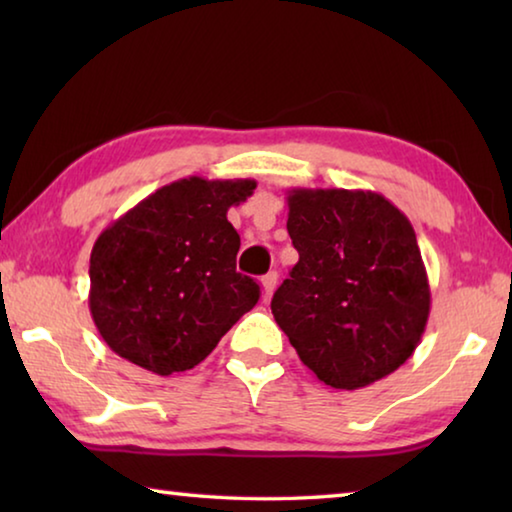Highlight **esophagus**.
<instances>
[{
	"label": "esophagus",
	"mask_w": 512,
	"mask_h": 512,
	"mask_svg": "<svg viewBox=\"0 0 512 512\" xmlns=\"http://www.w3.org/2000/svg\"><path fill=\"white\" fill-rule=\"evenodd\" d=\"M262 287H264V296H266V298L271 296V293H273L275 287H277V273H275V271L266 273V275L262 277Z\"/></svg>",
	"instance_id": "obj_1"
}]
</instances>
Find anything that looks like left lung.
I'll use <instances>...</instances> for the list:
<instances>
[{"label":"left lung","mask_w":512,"mask_h":512,"mask_svg":"<svg viewBox=\"0 0 512 512\" xmlns=\"http://www.w3.org/2000/svg\"><path fill=\"white\" fill-rule=\"evenodd\" d=\"M298 264L271 300L300 361L357 391L395 372L427 327L431 291L411 221L377 192L291 189Z\"/></svg>","instance_id":"left-lung-1"}]
</instances>
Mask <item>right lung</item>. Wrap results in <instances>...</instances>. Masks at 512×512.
Segmentation results:
<instances>
[{"label":"right lung","mask_w":512,"mask_h":512,"mask_svg":"<svg viewBox=\"0 0 512 512\" xmlns=\"http://www.w3.org/2000/svg\"><path fill=\"white\" fill-rule=\"evenodd\" d=\"M255 180L189 176L112 221L90 255V314L121 359L167 377L201 363L259 300L237 273L232 205Z\"/></svg>","instance_id":"1"}]
</instances>
